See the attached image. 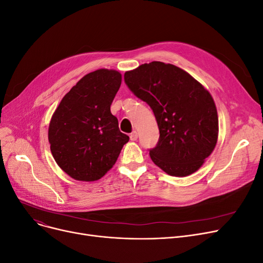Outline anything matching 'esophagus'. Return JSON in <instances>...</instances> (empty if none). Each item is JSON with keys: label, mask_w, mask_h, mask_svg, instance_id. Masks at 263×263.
<instances>
[{"label": "esophagus", "mask_w": 263, "mask_h": 263, "mask_svg": "<svg viewBox=\"0 0 263 263\" xmlns=\"http://www.w3.org/2000/svg\"><path fill=\"white\" fill-rule=\"evenodd\" d=\"M129 138L132 141H136L137 139H138V133H137L136 130H134L130 135H129Z\"/></svg>", "instance_id": "esophagus-1"}]
</instances>
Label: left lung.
Segmentation results:
<instances>
[{"label":"left lung","instance_id":"8db88e82","mask_svg":"<svg viewBox=\"0 0 263 263\" xmlns=\"http://www.w3.org/2000/svg\"><path fill=\"white\" fill-rule=\"evenodd\" d=\"M125 83L154 112L159 129L157 145L149 149L154 164L172 177L196 172L218 138L214 99L182 68L151 62L126 71Z\"/></svg>","mask_w":263,"mask_h":263}]
</instances>
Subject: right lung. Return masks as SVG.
<instances>
[{
	"mask_svg": "<svg viewBox=\"0 0 263 263\" xmlns=\"http://www.w3.org/2000/svg\"><path fill=\"white\" fill-rule=\"evenodd\" d=\"M121 82L118 70L92 71L71 87L54 111L48 129L50 149L59 167L73 180L103 178L129 140L110 111Z\"/></svg>",
	"mask_w": 263,
	"mask_h": 263,
	"instance_id": "obj_1",
	"label": "right lung"
}]
</instances>
